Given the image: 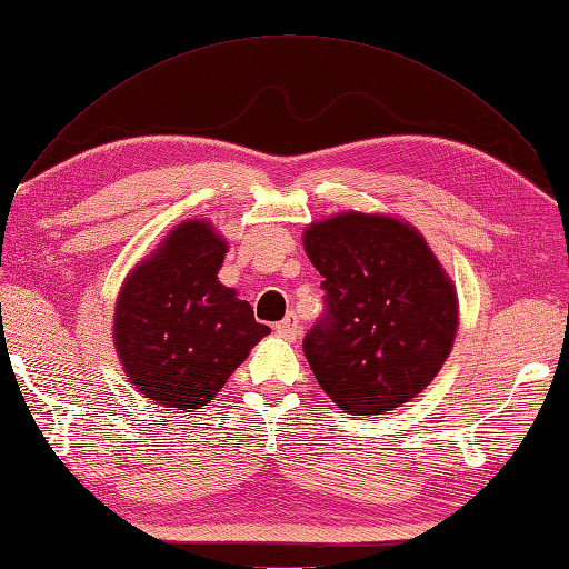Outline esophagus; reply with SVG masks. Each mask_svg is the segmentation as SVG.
Returning a JSON list of instances; mask_svg holds the SVG:
<instances>
[{"instance_id":"1","label":"esophagus","mask_w":569,"mask_h":569,"mask_svg":"<svg viewBox=\"0 0 569 569\" xmlns=\"http://www.w3.org/2000/svg\"><path fill=\"white\" fill-rule=\"evenodd\" d=\"M276 331L281 333V337H286V339H296L298 337V331H300V319H298V315H286L279 325H276Z\"/></svg>"}]
</instances>
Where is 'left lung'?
<instances>
[{"instance_id": "1", "label": "left lung", "mask_w": 569, "mask_h": 569, "mask_svg": "<svg viewBox=\"0 0 569 569\" xmlns=\"http://www.w3.org/2000/svg\"><path fill=\"white\" fill-rule=\"evenodd\" d=\"M325 312L302 351L341 411L380 416L440 372L457 337V293L426 240L397 218L348 211L305 230Z\"/></svg>"}]
</instances>
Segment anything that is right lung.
Returning <instances> with one entry per match:
<instances>
[{
    "mask_svg": "<svg viewBox=\"0 0 569 569\" xmlns=\"http://www.w3.org/2000/svg\"><path fill=\"white\" fill-rule=\"evenodd\" d=\"M226 250L207 221H187L122 286L114 346L129 382L166 409L207 406L269 333L216 279Z\"/></svg>",
    "mask_w": 569,
    "mask_h": 569,
    "instance_id": "right-lung-1",
    "label": "right lung"
}]
</instances>
